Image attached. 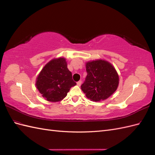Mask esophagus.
Returning <instances> with one entry per match:
<instances>
[{"instance_id": "34e87169", "label": "esophagus", "mask_w": 155, "mask_h": 155, "mask_svg": "<svg viewBox=\"0 0 155 155\" xmlns=\"http://www.w3.org/2000/svg\"><path fill=\"white\" fill-rule=\"evenodd\" d=\"M77 85H78V86H81V81H78V82H77Z\"/></svg>"}]
</instances>
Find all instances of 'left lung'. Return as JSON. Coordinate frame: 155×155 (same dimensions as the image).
<instances>
[{"instance_id": "obj_1", "label": "left lung", "mask_w": 155, "mask_h": 155, "mask_svg": "<svg viewBox=\"0 0 155 155\" xmlns=\"http://www.w3.org/2000/svg\"><path fill=\"white\" fill-rule=\"evenodd\" d=\"M87 76L81 86L86 97L93 101L109 97L119 85V76L111 63L104 59L86 63Z\"/></svg>"}]
</instances>
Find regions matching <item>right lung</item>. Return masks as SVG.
<instances>
[{"label":"right lung","instance_id":"right-lung-1","mask_svg":"<svg viewBox=\"0 0 155 155\" xmlns=\"http://www.w3.org/2000/svg\"><path fill=\"white\" fill-rule=\"evenodd\" d=\"M76 85L64 58L50 60L41 70L35 81L36 88L42 96L50 102L63 100L70 88Z\"/></svg>","mask_w":155,"mask_h":155}]
</instances>
